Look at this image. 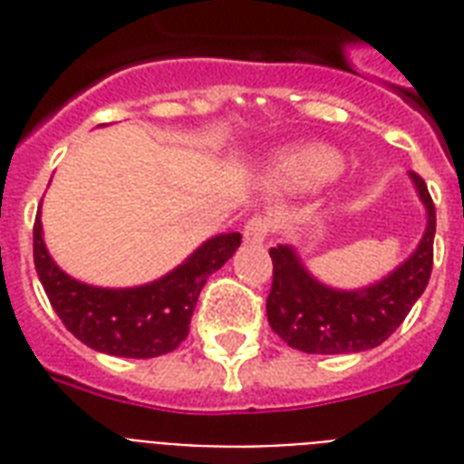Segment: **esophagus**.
I'll return each instance as SVG.
<instances>
[{"mask_svg": "<svg viewBox=\"0 0 464 464\" xmlns=\"http://www.w3.org/2000/svg\"><path fill=\"white\" fill-rule=\"evenodd\" d=\"M269 236V221L265 217H253L243 228V238L250 246H262Z\"/></svg>", "mask_w": 464, "mask_h": 464, "instance_id": "obj_1", "label": "esophagus"}]
</instances>
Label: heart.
<instances>
[{
  "instance_id": "heart-1",
  "label": "heart",
  "mask_w": 464,
  "mask_h": 464,
  "mask_svg": "<svg viewBox=\"0 0 464 464\" xmlns=\"http://www.w3.org/2000/svg\"><path fill=\"white\" fill-rule=\"evenodd\" d=\"M342 170V156L320 144L284 149L269 166V180L284 189H310L332 180Z\"/></svg>"
}]
</instances>
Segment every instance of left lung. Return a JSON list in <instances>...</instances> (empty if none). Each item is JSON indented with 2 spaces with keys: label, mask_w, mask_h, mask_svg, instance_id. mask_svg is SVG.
<instances>
[{
  "label": "left lung",
  "mask_w": 464,
  "mask_h": 464,
  "mask_svg": "<svg viewBox=\"0 0 464 464\" xmlns=\"http://www.w3.org/2000/svg\"><path fill=\"white\" fill-rule=\"evenodd\" d=\"M426 207V231L407 260L363 289H332L317 282L291 246L269 247L275 279L267 320L289 346L305 353H356L382 344L424 294L433 267L436 207L417 173H410Z\"/></svg>",
  "instance_id": "1"
}]
</instances>
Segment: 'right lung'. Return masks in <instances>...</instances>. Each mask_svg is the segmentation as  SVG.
Instances as JSON below:
<instances>
[{
  "mask_svg": "<svg viewBox=\"0 0 464 464\" xmlns=\"http://www.w3.org/2000/svg\"><path fill=\"white\" fill-rule=\"evenodd\" d=\"M238 246L240 233H218L160 279L130 289H101L57 267L45 247L40 211L33 226L35 272L64 327L91 349L125 359H154L178 349L188 337L199 291Z\"/></svg>",
  "mask_w": 464,
  "mask_h": 464,
  "instance_id": "right-lung-1",
  "label": "right lung"
}]
</instances>
